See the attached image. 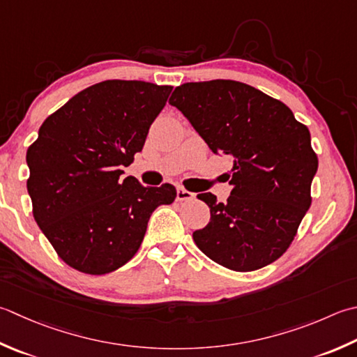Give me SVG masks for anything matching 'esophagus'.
<instances>
[{
	"instance_id": "esophagus-1",
	"label": "esophagus",
	"mask_w": 357,
	"mask_h": 357,
	"mask_svg": "<svg viewBox=\"0 0 357 357\" xmlns=\"http://www.w3.org/2000/svg\"><path fill=\"white\" fill-rule=\"evenodd\" d=\"M195 195L192 192L185 190L184 187H178L176 188V199L178 201H187V199H193Z\"/></svg>"
}]
</instances>
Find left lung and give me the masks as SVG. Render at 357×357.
Masks as SVG:
<instances>
[{"mask_svg": "<svg viewBox=\"0 0 357 357\" xmlns=\"http://www.w3.org/2000/svg\"><path fill=\"white\" fill-rule=\"evenodd\" d=\"M215 155L232 159L227 202L199 193L211 221L193 240L211 260L249 272L282 257L311 206L317 155L310 130L280 100L235 80L190 82L169 100Z\"/></svg>", "mask_w": 357, "mask_h": 357, "instance_id": "left-lung-1", "label": "left lung"}]
</instances>
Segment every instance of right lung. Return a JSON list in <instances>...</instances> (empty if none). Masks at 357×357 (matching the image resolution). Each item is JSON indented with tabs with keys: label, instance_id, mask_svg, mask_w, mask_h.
Returning a JSON list of instances; mask_svg holds the SVG:
<instances>
[{
	"label": "right lung",
	"instance_id": "1",
	"mask_svg": "<svg viewBox=\"0 0 357 357\" xmlns=\"http://www.w3.org/2000/svg\"><path fill=\"white\" fill-rule=\"evenodd\" d=\"M172 89L141 80L96 83L49 116L27 149L33 218L71 268L102 275L123 266L155 208L176 198L172 184L121 179Z\"/></svg>",
	"mask_w": 357,
	"mask_h": 357
}]
</instances>
